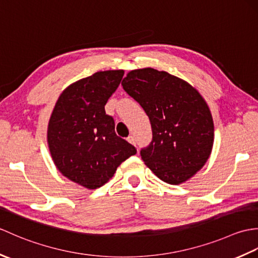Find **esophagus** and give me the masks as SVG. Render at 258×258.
I'll list each match as a JSON object with an SVG mask.
<instances>
[{
    "instance_id": "obj_1",
    "label": "esophagus",
    "mask_w": 258,
    "mask_h": 258,
    "mask_svg": "<svg viewBox=\"0 0 258 258\" xmlns=\"http://www.w3.org/2000/svg\"><path fill=\"white\" fill-rule=\"evenodd\" d=\"M127 141L130 142L131 144H133V145H136V143H135V139H134V136H132V135H130L128 138H127Z\"/></svg>"
}]
</instances>
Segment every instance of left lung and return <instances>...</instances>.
Returning <instances> with one entry per match:
<instances>
[{
    "label": "left lung",
    "mask_w": 258,
    "mask_h": 258,
    "mask_svg": "<svg viewBox=\"0 0 258 258\" xmlns=\"http://www.w3.org/2000/svg\"><path fill=\"white\" fill-rule=\"evenodd\" d=\"M150 118L153 139L141 156L163 182L178 185L205 165L214 123L204 98L187 82L151 68L131 71L122 81Z\"/></svg>",
    "instance_id": "obj_1"
}]
</instances>
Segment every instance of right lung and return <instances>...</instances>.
I'll return each instance as SVG.
<instances>
[{"label":"right lung","instance_id":"add662e5","mask_svg":"<svg viewBox=\"0 0 258 258\" xmlns=\"http://www.w3.org/2000/svg\"><path fill=\"white\" fill-rule=\"evenodd\" d=\"M124 71L96 72L65 89L47 127L53 162L65 177L89 189L101 187L136 149L115 133L105 104L116 91Z\"/></svg>","mask_w":258,"mask_h":258}]
</instances>
